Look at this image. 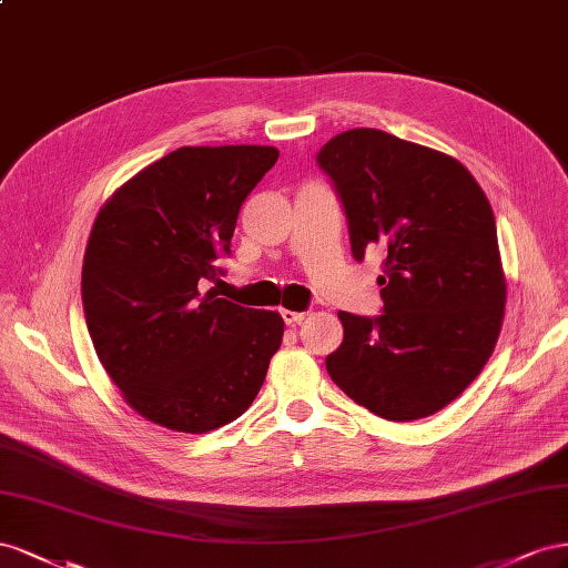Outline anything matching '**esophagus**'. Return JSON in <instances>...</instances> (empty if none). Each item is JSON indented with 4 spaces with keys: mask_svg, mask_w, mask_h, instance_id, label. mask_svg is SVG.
Segmentation results:
<instances>
[{
    "mask_svg": "<svg viewBox=\"0 0 568 568\" xmlns=\"http://www.w3.org/2000/svg\"><path fill=\"white\" fill-rule=\"evenodd\" d=\"M281 316H283V321L287 323V326H297V323H302L306 318L304 312H290V310H283Z\"/></svg>",
    "mask_w": 568,
    "mask_h": 568,
    "instance_id": "obj_1",
    "label": "esophagus"
}]
</instances>
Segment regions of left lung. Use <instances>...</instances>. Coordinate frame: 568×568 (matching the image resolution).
<instances>
[{"label":"left lung","mask_w":568,"mask_h":568,"mask_svg":"<svg viewBox=\"0 0 568 568\" xmlns=\"http://www.w3.org/2000/svg\"><path fill=\"white\" fill-rule=\"evenodd\" d=\"M316 161L343 202L356 262L368 247L387 254L383 314H337L345 337L328 374L381 418L440 412L490 359L505 318L493 206L457 159L376 128L335 135Z\"/></svg>","instance_id":"obj_1"}]
</instances>
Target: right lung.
<instances>
[{
  "instance_id": "1",
  "label": "right lung",
  "mask_w": 568,
  "mask_h": 568,
  "mask_svg": "<svg viewBox=\"0 0 568 568\" xmlns=\"http://www.w3.org/2000/svg\"><path fill=\"white\" fill-rule=\"evenodd\" d=\"M278 161L262 144L181 148L142 169L97 214L83 310L97 356L152 424L209 433L250 409L283 343L278 312L216 297L247 194Z\"/></svg>"
}]
</instances>
